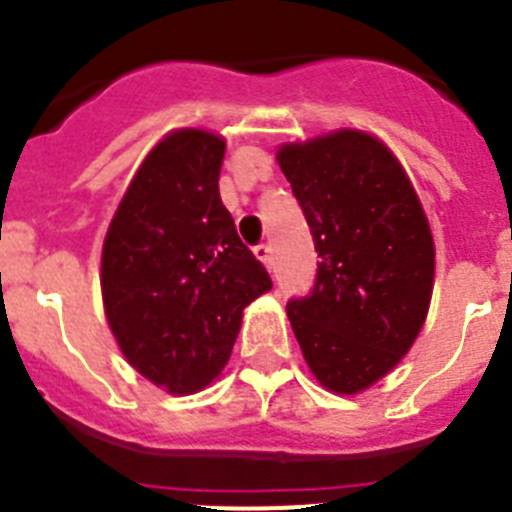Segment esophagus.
Instances as JSON below:
<instances>
[{
    "label": "esophagus",
    "mask_w": 512,
    "mask_h": 512,
    "mask_svg": "<svg viewBox=\"0 0 512 512\" xmlns=\"http://www.w3.org/2000/svg\"><path fill=\"white\" fill-rule=\"evenodd\" d=\"M253 253H256V259H259L266 269H271V248L266 246V243H261V246L253 248Z\"/></svg>",
    "instance_id": "1"
}]
</instances>
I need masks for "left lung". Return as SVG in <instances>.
<instances>
[{"instance_id": "1", "label": "left lung", "mask_w": 512, "mask_h": 512, "mask_svg": "<svg viewBox=\"0 0 512 512\" xmlns=\"http://www.w3.org/2000/svg\"><path fill=\"white\" fill-rule=\"evenodd\" d=\"M318 251V282L287 318L312 377L359 395L413 348L431 307L436 246L420 197L377 135L341 128L277 148Z\"/></svg>"}]
</instances>
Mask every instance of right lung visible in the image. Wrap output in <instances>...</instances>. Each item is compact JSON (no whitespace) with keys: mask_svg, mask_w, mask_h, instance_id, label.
Returning a JSON list of instances; mask_svg holds the SVG:
<instances>
[{"mask_svg":"<svg viewBox=\"0 0 512 512\" xmlns=\"http://www.w3.org/2000/svg\"><path fill=\"white\" fill-rule=\"evenodd\" d=\"M223 156L220 133H166L102 243L107 325L135 372L169 395H194L223 374L243 310L271 289L220 200Z\"/></svg>","mask_w":512,"mask_h":512,"instance_id":"1","label":"right lung"}]
</instances>
